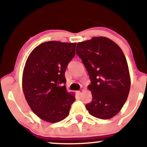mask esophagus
Wrapping results in <instances>:
<instances>
[{
  "instance_id": "34e87169",
  "label": "esophagus",
  "mask_w": 147,
  "mask_h": 147,
  "mask_svg": "<svg viewBox=\"0 0 147 147\" xmlns=\"http://www.w3.org/2000/svg\"><path fill=\"white\" fill-rule=\"evenodd\" d=\"M82 90H78V91H76V94H77L78 95H80V94L82 92Z\"/></svg>"
}]
</instances>
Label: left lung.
I'll list each match as a JSON object with an SVG mask.
<instances>
[{
    "mask_svg": "<svg viewBox=\"0 0 147 147\" xmlns=\"http://www.w3.org/2000/svg\"><path fill=\"white\" fill-rule=\"evenodd\" d=\"M76 54L89 74L92 100L86 105L94 117L108 119L121 110L127 99L131 79L125 57L119 46L105 37L79 42Z\"/></svg>",
    "mask_w": 147,
    "mask_h": 147,
    "instance_id": "obj_1",
    "label": "left lung"
}]
</instances>
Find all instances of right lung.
<instances>
[{
    "label": "right lung",
    "instance_id": "right-lung-1",
    "mask_svg": "<svg viewBox=\"0 0 147 147\" xmlns=\"http://www.w3.org/2000/svg\"><path fill=\"white\" fill-rule=\"evenodd\" d=\"M76 43L51 41L41 43L30 54L22 75L26 101L35 114L49 123L69 115L74 94L67 91L65 73L75 55Z\"/></svg>",
    "mask_w": 147,
    "mask_h": 147
}]
</instances>
